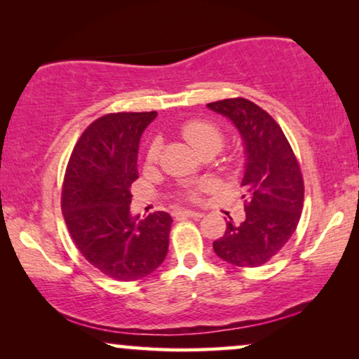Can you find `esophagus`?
Wrapping results in <instances>:
<instances>
[{"label":"esophagus","instance_id":"34e87169","mask_svg":"<svg viewBox=\"0 0 359 359\" xmlns=\"http://www.w3.org/2000/svg\"><path fill=\"white\" fill-rule=\"evenodd\" d=\"M176 214H181V215H186V217H196V219H201L203 217V212H198V210H191V209H181L178 210Z\"/></svg>","mask_w":359,"mask_h":359}]
</instances>
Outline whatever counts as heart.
Instances as JSON below:
<instances>
[{
  "instance_id": "heart-1",
  "label": "heart",
  "mask_w": 359,
  "mask_h": 359,
  "mask_svg": "<svg viewBox=\"0 0 359 359\" xmlns=\"http://www.w3.org/2000/svg\"><path fill=\"white\" fill-rule=\"evenodd\" d=\"M181 134H183L184 140L193 147V149L198 151V154H204V151H219L220 147L224 144V135L217 127L210 122L205 121H189L181 127ZM160 142L155 140L154 144L150 145L149 154H147V160L150 163H154L158 158L160 155ZM205 189V184H201L198 188L189 189V198H196L198 191Z\"/></svg>"
}]
</instances>
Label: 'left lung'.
<instances>
[{
    "label": "left lung",
    "instance_id": "8db88e82",
    "mask_svg": "<svg viewBox=\"0 0 359 359\" xmlns=\"http://www.w3.org/2000/svg\"><path fill=\"white\" fill-rule=\"evenodd\" d=\"M227 117L242 137L245 219L227 222L214 252L235 266L253 268L271 259L296 230L304 203L301 168L276 121L255 102L235 97L208 104Z\"/></svg>",
    "mask_w": 359,
    "mask_h": 359
}]
</instances>
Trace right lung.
<instances>
[{
  "mask_svg": "<svg viewBox=\"0 0 359 359\" xmlns=\"http://www.w3.org/2000/svg\"><path fill=\"white\" fill-rule=\"evenodd\" d=\"M155 117L156 111L96 119L76 142L63 181L62 210L73 242L117 281L147 276L168 252L171 215L158 210L140 220L130 212L140 137Z\"/></svg>",
  "mask_w": 359,
  "mask_h": 359,
  "instance_id": "obj_1",
  "label": "right lung"
}]
</instances>
